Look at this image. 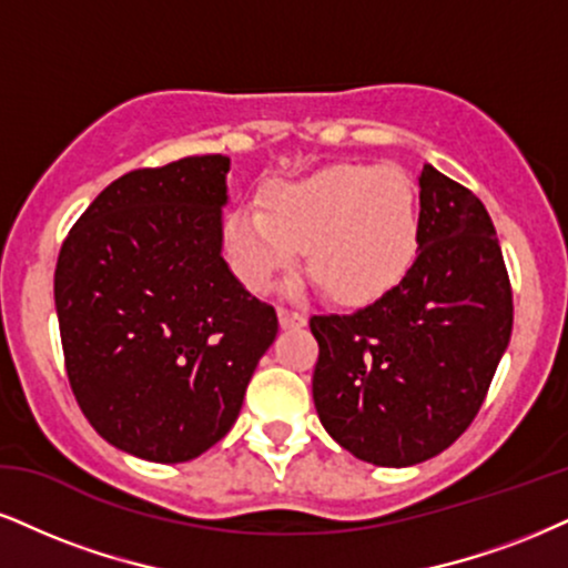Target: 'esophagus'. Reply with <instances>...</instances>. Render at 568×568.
<instances>
[{
	"label": "esophagus",
	"instance_id": "34e87169",
	"mask_svg": "<svg viewBox=\"0 0 568 568\" xmlns=\"http://www.w3.org/2000/svg\"><path fill=\"white\" fill-rule=\"evenodd\" d=\"M278 324H282L284 328H300L307 324V318L303 316V313L290 311V307H278Z\"/></svg>",
	"mask_w": 568,
	"mask_h": 568
}]
</instances>
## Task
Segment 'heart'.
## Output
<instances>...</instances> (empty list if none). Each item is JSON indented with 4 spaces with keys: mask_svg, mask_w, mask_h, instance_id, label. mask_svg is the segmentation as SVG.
Wrapping results in <instances>:
<instances>
[{
    "mask_svg": "<svg viewBox=\"0 0 568 568\" xmlns=\"http://www.w3.org/2000/svg\"><path fill=\"white\" fill-rule=\"evenodd\" d=\"M263 207L240 205L223 223L231 268L250 290H265L297 265H311L345 303H371L395 290L418 252V200L395 165L339 163L265 192Z\"/></svg>",
    "mask_w": 568,
    "mask_h": 568,
    "instance_id": "heart-1",
    "label": "heart"
}]
</instances>
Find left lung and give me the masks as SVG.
<instances>
[{
	"instance_id": "obj_1",
	"label": "left lung",
	"mask_w": 568,
	"mask_h": 568,
	"mask_svg": "<svg viewBox=\"0 0 568 568\" xmlns=\"http://www.w3.org/2000/svg\"><path fill=\"white\" fill-rule=\"evenodd\" d=\"M418 255L349 316H313V403L337 443L376 466L450 447L485 403L514 328L500 242L477 194L424 165Z\"/></svg>"
}]
</instances>
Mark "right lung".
I'll return each mask as SVG.
<instances>
[{
	"label": "right lung",
	"mask_w": 568,
	"mask_h": 568,
	"mask_svg": "<svg viewBox=\"0 0 568 568\" xmlns=\"http://www.w3.org/2000/svg\"><path fill=\"white\" fill-rule=\"evenodd\" d=\"M229 158L136 168L68 231L54 268L62 355L83 416L110 445L184 464L226 437L273 305L221 257Z\"/></svg>",
	"instance_id": "add662e5"
}]
</instances>
